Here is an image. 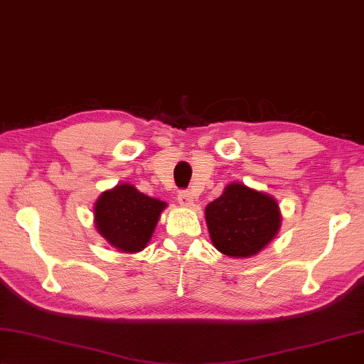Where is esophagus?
<instances>
[{"label": "esophagus", "mask_w": 364, "mask_h": 364, "mask_svg": "<svg viewBox=\"0 0 364 364\" xmlns=\"http://www.w3.org/2000/svg\"><path fill=\"white\" fill-rule=\"evenodd\" d=\"M178 202H180L181 206H192V205H194V200H192V194L189 191L178 192Z\"/></svg>", "instance_id": "esophagus-1"}]
</instances>
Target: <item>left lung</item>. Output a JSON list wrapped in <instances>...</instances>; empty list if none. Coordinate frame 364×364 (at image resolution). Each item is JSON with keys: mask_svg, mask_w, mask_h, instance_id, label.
Masks as SVG:
<instances>
[{"mask_svg": "<svg viewBox=\"0 0 364 364\" xmlns=\"http://www.w3.org/2000/svg\"><path fill=\"white\" fill-rule=\"evenodd\" d=\"M213 245L229 257H251L279 230L281 213L268 194L245 184H229L223 196L205 208Z\"/></svg>", "mask_w": 364, "mask_h": 364, "instance_id": "1", "label": "left lung"}]
</instances>
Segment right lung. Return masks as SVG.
Masks as SVG:
<instances>
[{
	"label": "right lung",
	"instance_id": "obj_1",
	"mask_svg": "<svg viewBox=\"0 0 364 364\" xmlns=\"http://www.w3.org/2000/svg\"><path fill=\"white\" fill-rule=\"evenodd\" d=\"M166 202L141 194L131 184L107 191L95 205L96 229L123 252H137L151 238Z\"/></svg>",
	"mask_w": 364,
	"mask_h": 364
}]
</instances>
